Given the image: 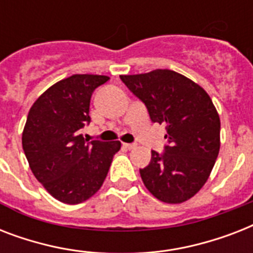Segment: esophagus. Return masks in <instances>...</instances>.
Segmentation results:
<instances>
[{
	"mask_svg": "<svg viewBox=\"0 0 253 253\" xmlns=\"http://www.w3.org/2000/svg\"><path fill=\"white\" fill-rule=\"evenodd\" d=\"M123 147L126 148V150H132L135 147L134 143H123Z\"/></svg>",
	"mask_w": 253,
	"mask_h": 253,
	"instance_id": "1",
	"label": "esophagus"
}]
</instances>
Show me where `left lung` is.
<instances>
[{"label":"left lung","mask_w":253,"mask_h":253,"mask_svg":"<svg viewBox=\"0 0 253 253\" xmlns=\"http://www.w3.org/2000/svg\"><path fill=\"white\" fill-rule=\"evenodd\" d=\"M121 80L150 113L164 125L166 152H151L140 169L146 188L166 204H181L196 196L208 181L220 148V119L204 87L170 69L122 75Z\"/></svg>","instance_id":"8db88e82"}]
</instances>
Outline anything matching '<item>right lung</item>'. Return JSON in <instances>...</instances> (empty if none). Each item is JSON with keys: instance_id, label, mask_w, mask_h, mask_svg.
<instances>
[{"instance_id": "obj_1", "label": "right lung", "mask_w": 253, "mask_h": 253, "mask_svg": "<svg viewBox=\"0 0 253 253\" xmlns=\"http://www.w3.org/2000/svg\"><path fill=\"white\" fill-rule=\"evenodd\" d=\"M110 77L73 75L60 80L34 102L22 132V147L34 176L63 204L89 200L102 186L121 142H87L81 134L90 122L95 87Z\"/></svg>"}]
</instances>
